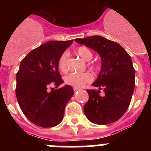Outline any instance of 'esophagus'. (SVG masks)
Returning <instances> with one entry per match:
<instances>
[{"label": "esophagus", "mask_w": 151, "mask_h": 151, "mask_svg": "<svg viewBox=\"0 0 151 151\" xmlns=\"http://www.w3.org/2000/svg\"><path fill=\"white\" fill-rule=\"evenodd\" d=\"M73 90H74V91H76L79 90V88H76V87H74L73 88Z\"/></svg>", "instance_id": "1"}]
</instances>
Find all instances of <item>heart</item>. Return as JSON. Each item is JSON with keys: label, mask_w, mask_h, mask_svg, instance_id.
<instances>
[{"label": "heart", "mask_w": 151, "mask_h": 151, "mask_svg": "<svg viewBox=\"0 0 151 151\" xmlns=\"http://www.w3.org/2000/svg\"><path fill=\"white\" fill-rule=\"evenodd\" d=\"M76 54L79 56L82 59L85 61H90L93 57L91 51L88 48L85 47H79L76 50ZM68 57L69 54L67 52H63L60 56L58 61H57V66L58 68L63 73H66L68 70ZM91 68L96 69V66L94 65H91ZM92 80V75L88 72H85L82 73H69L65 78V82L67 85H71L73 87L81 88L85 85L86 83H88Z\"/></svg>", "instance_id": "obj_1"}]
</instances>
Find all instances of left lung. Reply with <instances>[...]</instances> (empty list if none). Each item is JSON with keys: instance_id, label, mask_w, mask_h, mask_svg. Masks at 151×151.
<instances>
[{"instance_id": "obj_1", "label": "left lung", "mask_w": 151, "mask_h": 151, "mask_svg": "<svg viewBox=\"0 0 151 151\" xmlns=\"http://www.w3.org/2000/svg\"><path fill=\"white\" fill-rule=\"evenodd\" d=\"M75 41L97 51L102 62L99 76L92 84L99 90L88 89L84 113L93 123H113L125 114L134 92L135 70L131 57L120 45L99 35ZM101 90L104 96L99 94Z\"/></svg>"}]
</instances>
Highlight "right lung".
<instances>
[{"label":"right lung","instance_id":"obj_1","mask_svg":"<svg viewBox=\"0 0 151 151\" xmlns=\"http://www.w3.org/2000/svg\"><path fill=\"white\" fill-rule=\"evenodd\" d=\"M50 41L33 49L21 61L17 73L16 96L22 113L29 121L42 128L60 123L68 101L74 94L70 85L48 92L63 82L58 70L60 56L73 43Z\"/></svg>","mask_w":151,"mask_h":151}]
</instances>
